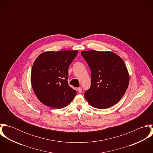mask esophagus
<instances>
[{"mask_svg":"<svg viewBox=\"0 0 153 153\" xmlns=\"http://www.w3.org/2000/svg\"><path fill=\"white\" fill-rule=\"evenodd\" d=\"M78 92L79 93H81V92H82V88L81 87L78 88Z\"/></svg>","mask_w":153,"mask_h":153,"instance_id":"obj_1","label":"esophagus"}]
</instances>
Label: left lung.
Returning a JSON list of instances; mask_svg holds the SVG:
<instances>
[{
  "label": "left lung",
  "instance_id": "obj_1",
  "mask_svg": "<svg viewBox=\"0 0 153 153\" xmlns=\"http://www.w3.org/2000/svg\"><path fill=\"white\" fill-rule=\"evenodd\" d=\"M91 69V85L84 97L93 107L109 108L121 99L127 91L130 75L124 61L110 51L81 52Z\"/></svg>",
  "mask_w": 153,
  "mask_h": 153
}]
</instances>
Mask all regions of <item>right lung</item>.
<instances>
[{"mask_svg": "<svg viewBox=\"0 0 153 153\" xmlns=\"http://www.w3.org/2000/svg\"><path fill=\"white\" fill-rule=\"evenodd\" d=\"M78 51H46L35 59L30 79L38 99L45 105L62 108L69 105L76 91L68 83V68Z\"/></svg>", "mask_w": 153, "mask_h": 153, "instance_id": "1", "label": "right lung"}]
</instances>
